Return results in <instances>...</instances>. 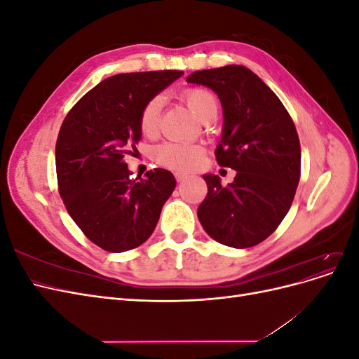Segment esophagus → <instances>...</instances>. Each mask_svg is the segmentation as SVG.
<instances>
[{"label":"esophagus","mask_w":359,"mask_h":359,"mask_svg":"<svg viewBox=\"0 0 359 359\" xmlns=\"http://www.w3.org/2000/svg\"><path fill=\"white\" fill-rule=\"evenodd\" d=\"M175 178H177L178 182H184V181L189 180V175H187V173H184V172H175Z\"/></svg>","instance_id":"esophagus-1"}]
</instances>
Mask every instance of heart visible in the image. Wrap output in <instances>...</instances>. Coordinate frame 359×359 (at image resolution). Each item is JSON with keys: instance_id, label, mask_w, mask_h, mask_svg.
<instances>
[{"instance_id": "obj_1", "label": "heart", "mask_w": 359, "mask_h": 359, "mask_svg": "<svg viewBox=\"0 0 359 359\" xmlns=\"http://www.w3.org/2000/svg\"><path fill=\"white\" fill-rule=\"evenodd\" d=\"M182 100L186 102L191 114L199 121H206L217 115V99L215 95L199 86L187 88L181 94ZM161 107L160 97L151 99L139 116V128L145 136H153L157 133L158 128V114ZM154 158L158 165L178 170V172H190L196 169L203 158V148L196 144H182V142H166L157 147Z\"/></svg>"}]
</instances>
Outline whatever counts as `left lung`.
I'll return each mask as SVG.
<instances>
[{"instance_id":"left-lung-1","label":"left lung","mask_w":359,"mask_h":359,"mask_svg":"<svg viewBox=\"0 0 359 359\" xmlns=\"http://www.w3.org/2000/svg\"><path fill=\"white\" fill-rule=\"evenodd\" d=\"M187 82L219 95L223 128L215 157L236 170L226 187L219 175L205 173L208 194L198 208L199 222L217 243L253 247L277 229L295 198L301 173L295 124L273 90L244 66L199 70Z\"/></svg>"}]
</instances>
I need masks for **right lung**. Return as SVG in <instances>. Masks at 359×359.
<instances>
[{"label": "right lung", "mask_w": 359, "mask_h": 359, "mask_svg": "<svg viewBox=\"0 0 359 359\" xmlns=\"http://www.w3.org/2000/svg\"><path fill=\"white\" fill-rule=\"evenodd\" d=\"M184 73H121L102 81L76 103L60 128L55 147L58 189L85 236L106 252L123 253L154 232L163 205L177 186L166 169L132 180L126 154L142 132L144 106Z\"/></svg>", "instance_id": "obj_1"}]
</instances>
